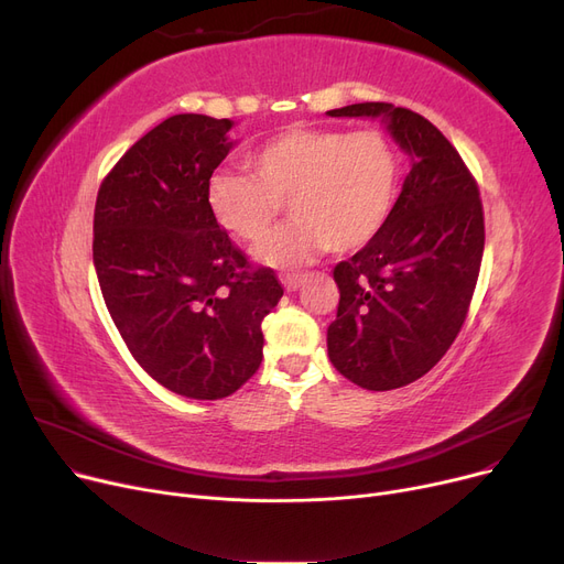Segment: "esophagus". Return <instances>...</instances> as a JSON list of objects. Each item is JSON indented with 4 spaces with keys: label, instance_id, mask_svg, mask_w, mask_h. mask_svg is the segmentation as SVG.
<instances>
[{
    "label": "esophagus",
    "instance_id": "obj_1",
    "mask_svg": "<svg viewBox=\"0 0 564 564\" xmlns=\"http://www.w3.org/2000/svg\"><path fill=\"white\" fill-rule=\"evenodd\" d=\"M306 274H285L281 281H283V288L290 292V290H297L302 283H304Z\"/></svg>",
    "mask_w": 564,
    "mask_h": 564
}]
</instances>
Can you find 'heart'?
<instances>
[{"label":"heart","instance_id":"1","mask_svg":"<svg viewBox=\"0 0 564 564\" xmlns=\"http://www.w3.org/2000/svg\"><path fill=\"white\" fill-rule=\"evenodd\" d=\"M249 173L219 171L207 185L217 224L247 242L270 230L288 203L294 219L253 256L290 270L319 251H359L387 226L400 185V155L377 130L292 128L249 155Z\"/></svg>","mask_w":564,"mask_h":564}]
</instances>
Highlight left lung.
Segmentation results:
<instances>
[{
	"mask_svg": "<svg viewBox=\"0 0 564 564\" xmlns=\"http://www.w3.org/2000/svg\"><path fill=\"white\" fill-rule=\"evenodd\" d=\"M329 116H381L413 160L387 226L334 267L340 302L327 329L343 377L391 391L430 372L468 315L485 251L480 189L455 145L416 111L359 102Z\"/></svg>",
	"mask_w": 564,
	"mask_h": 564,
	"instance_id": "1",
	"label": "left lung"
}]
</instances>
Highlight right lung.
Here are the masks:
<instances>
[{"instance_id":"1","label":"right lung","mask_w":564,"mask_h":564,"mask_svg":"<svg viewBox=\"0 0 564 564\" xmlns=\"http://www.w3.org/2000/svg\"><path fill=\"white\" fill-rule=\"evenodd\" d=\"M228 118L175 113L113 164L98 189L94 264L134 361L164 389L221 400L262 361V319L283 297L207 205L230 151Z\"/></svg>"}]
</instances>
